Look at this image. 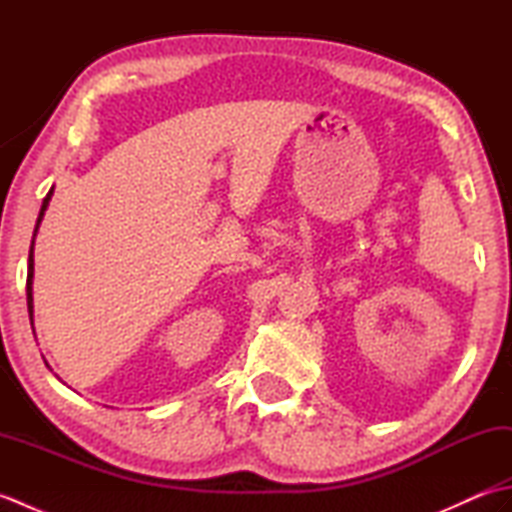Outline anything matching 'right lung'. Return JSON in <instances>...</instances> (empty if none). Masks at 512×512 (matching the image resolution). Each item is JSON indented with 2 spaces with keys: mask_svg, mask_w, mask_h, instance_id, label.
I'll return each mask as SVG.
<instances>
[{
  "mask_svg": "<svg viewBox=\"0 0 512 512\" xmlns=\"http://www.w3.org/2000/svg\"><path fill=\"white\" fill-rule=\"evenodd\" d=\"M52 191L43 198V204H41V211H39V217H37V224H35V235H32V244H30V255H28V281H26V297H28V314H30V325H32V277H35V255H32V250H35V237H37V231H39V224L43 220V215H46V209L48 204L52 200Z\"/></svg>",
  "mask_w": 512,
  "mask_h": 512,
  "instance_id": "add662e5",
  "label": "right lung"
}]
</instances>
